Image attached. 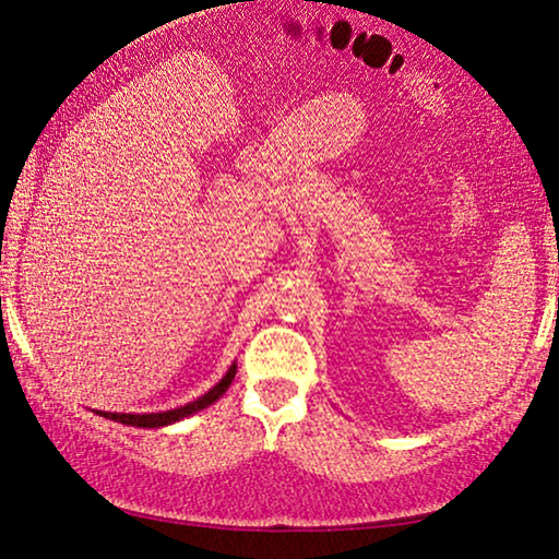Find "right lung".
I'll return each instance as SVG.
<instances>
[{
    "label": "right lung",
    "instance_id": "right-lung-1",
    "mask_svg": "<svg viewBox=\"0 0 559 559\" xmlns=\"http://www.w3.org/2000/svg\"><path fill=\"white\" fill-rule=\"evenodd\" d=\"M235 374H237V365H231L229 369H227V374L222 377V380L214 384V388L207 392V394H202V397H197L194 402H187L185 407H177V409H167V412H152V415H130V412H99L102 417H107V419H115V423H122V425H132V427H147V429H152V427H165V425H171V423H179V419H185V417H190V415H194V412H200V409H204V407H210L212 402H217L222 394L227 392V388L231 384V380H235Z\"/></svg>",
    "mask_w": 559,
    "mask_h": 559
}]
</instances>
